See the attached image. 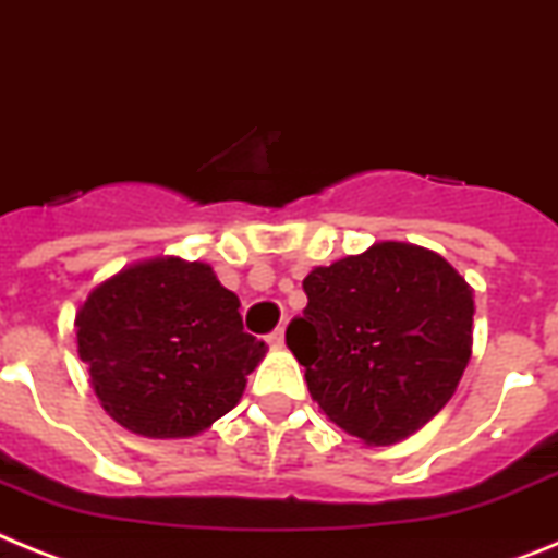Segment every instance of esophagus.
I'll return each instance as SVG.
<instances>
[{
  "instance_id": "34e87169",
  "label": "esophagus",
  "mask_w": 558,
  "mask_h": 558,
  "mask_svg": "<svg viewBox=\"0 0 558 558\" xmlns=\"http://www.w3.org/2000/svg\"><path fill=\"white\" fill-rule=\"evenodd\" d=\"M266 343H269L271 349H280V345H283V329L269 331V335H266Z\"/></svg>"
}]
</instances>
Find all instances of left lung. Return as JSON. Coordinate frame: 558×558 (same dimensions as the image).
I'll list each match as a JSON object with an SVG mask.
<instances>
[{
	"instance_id": "obj_1",
	"label": "left lung",
	"mask_w": 558,
	"mask_h": 558,
	"mask_svg": "<svg viewBox=\"0 0 558 558\" xmlns=\"http://www.w3.org/2000/svg\"><path fill=\"white\" fill-rule=\"evenodd\" d=\"M287 329L312 400L366 446H391L451 400L471 357L474 292L446 257L374 243L317 266Z\"/></svg>"
}]
</instances>
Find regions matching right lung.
<instances>
[{
  "mask_svg": "<svg viewBox=\"0 0 558 558\" xmlns=\"http://www.w3.org/2000/svg\"><path fill=\"white\" fill-rule=\"evenodd\" d=\"M207 264L130 266L76 315L78 357L107 414L142 437H192L232 411L266 343Z\"/></svg>",
  "mask_w": 558,
  "mask_h": 558,
  "instance_id": "1",
  "label": "right lung"
}]
</instances>
